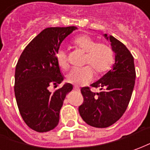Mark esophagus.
I'll return each instance as SVG.
<instances>
[{
  "label": "esophagus",
  "instance_id": "esophagus-1",
  "mask_svg": "<svg viewBox=\"0 0 150 150\" xmlns=\"http://www.w3.org/2000/svg\"><path fill=\"white\" fill-rule=\"evenodd\" d=\"M74 89L75 90H76V91H80V88L79 87H76V86H74Z\"/></svg>",
  "mask_w": 150,
  "mask_h": 150
}]
</instances>
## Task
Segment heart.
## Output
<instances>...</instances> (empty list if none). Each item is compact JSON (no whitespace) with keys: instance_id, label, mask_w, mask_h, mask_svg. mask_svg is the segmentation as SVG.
Wrapping results in <instances>:
<instances>
[{"instance_id":"heart-1","label":"heart","mask_w":150,"mask_h":150,"mask_svg":"<svg viewBox=\"0 0 150 150\" xmlns=\"http://www.w3.org/2000/svg\"><path fill=\"white\" fill-rule=\"evenodd\" d=\"M74 44L80 50L86 52L85 63L91 65L98 74H103L111 68L114 59L113 52L106 44L97 43L94 39L88 35L77 37L74 39ZM56 60L61 69H67L69 62L66 52L64 50H59L57 52ZM91 67L86 65L82 68L72 69L66 76V80L76 86L88 84L94 76V70Z\"/></svg>"}]
</instances>
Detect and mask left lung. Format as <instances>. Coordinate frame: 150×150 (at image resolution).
<instances>
[{"label": "left lung", "instance_id": "8db88e82", "mask_svg": "<svg viewBox=\"0 0 150 150\" xmlns=\"http://www.w3.org/2000/svg\"><path fill=\"white\" fill-rule=\"evenodd\" d=\"M110 40L114 52V64L92 87L100 88L94 93L88 87L81 89L84 102L79 112L84 121L93 127H109L121 118L125 112L133 93L136 73L134 61L126 46L112 36L104 34Z\"/></svg>", "mask_w": 150, "mask_h": 150}]
</instances>
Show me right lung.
<instances>
[{
	"label": "right lung",
	"instance_id": "add662e5",
	"mask_svg": "<svg viewBox=\"0 0 150 150\" xmlns=\"http://www.w3.org/2000/svg\"><path fill=\"white\" fill-rule=\"evenodd\" d=\"M76 29V26L45 29L25 47L17 62L14 86L17 106L26 125L39 133L58 125L64 98L73 89L70 83L53 93L50 86L64 80L56 54L64 38Z\"/></svg>",
	"mask_w": 150,
	"mask_h": 150
}]
</instances>
